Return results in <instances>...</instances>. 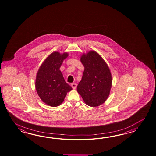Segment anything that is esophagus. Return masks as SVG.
Returning <instances> with one entry per match:
<instances>
[{
	"label": "esophagus",
	"instance_id": "34e87169",
	"mask_svg": "<svg viewBox=\"0 0 156 156\" xmlns=\"http://www.w3.org/2000/svg\"><path fill=\"white\" fill-rule=\"evenodd\" d=\"M71 86L72 87V88H73V90H75L76 87V83H72V84H71Z\"/></svg>",
	"mask_w": 156,
	"mask_h": 156
}]
</instances>
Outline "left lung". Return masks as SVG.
Segmentation results:
<instances>
[{
  "instance_id": "1",
  "label": "left lung",
  "mask_w": 156,
  "mask_h": 156,
  "mask_svg": "<svg viewBox=\"0 0 156 156\" xmlns=\"http://www.w3.org/2000/svg\"><path fill=\"white\" fill-rule=\"evenodd\" d=\"M80 60L84 70L76 90L85 104L90 107H97L104 104L110 94V70L104 59L94 50L83 53Z\"/></svg>"
}]
</instances>
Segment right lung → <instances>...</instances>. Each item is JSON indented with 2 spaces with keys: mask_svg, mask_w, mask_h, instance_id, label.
<instances>
[{
  "mask_svg": "<svg viewBox=\"0 0 156 156\" xmlns=\"http://www.w3.org/2000/svg\"><path fill=\"white\" fill-rule=\"evenodd\" d=\"M68 52L54 51L45 59L37 73L35 87L43 102L51 107L62 104L67 93L72 88L66 83L60 68Z\"/></svg>",
  "mask_w": 156,
  "mask_h": 156,
  "instance_id": "add662e5",
  "label": "right lung"
}]
</instances>
